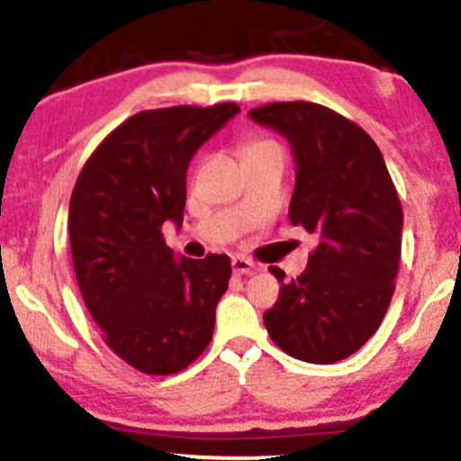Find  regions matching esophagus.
<instances>
[{"label":"esophagus","mask_w":461,"mask_h":461,"mask_svg":"<svg viewBox=\"0 0 461 461\" xmlns=\"http://www.w3.org/2000/svg\"><path fill=\"white\" fill-rule=\"evenodd\" d=\"M231 269H234L236 276H247V274H254L256 265L251 260L243 258V256H234L231 258Z\"/></svg>","instance_id":"obj_1"}]
</instances>
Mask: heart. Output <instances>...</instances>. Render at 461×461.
<instances>
[{
    "mask_svg": "<svg viewBox=\"0 0 461 461\" xmlns=\"http://www.w3.org/2000/svg\"><path fill=\"white\" fill-rule=\"evenodd\" d=\"M271 149H276V152H283V148H280L276 141H271V139H251V141H247L243 145V158L251 157V154L271 152Z\"/></svg>",
    "mask_w": 461,
    "mask_h": 461,
    "instance_id": "b5f03b06",
    "label": "heart"
}]
</instances>
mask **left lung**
Listing matches in <instances>:
<instances>
[{
    "mask_svg": "<svg viewBox=\"0 0 461 461\" xmlns=\"http://www.w3.org/2000/svg\"><path fill=\"white\" fill-rule=\"evenodd\" d=\"M249 116L292 143L298 169L289 221L318 239L298 278L269 267L283 285L265 327L295 360H345L377 331L393 298L400 196L380 148L347 116L309 101H276Z\"/></svg>",
    "mask_w": 461,
    "mask_h": 461,
    "instance_id": "8db88e82",
    "label": "left lung"
}]
</instances>
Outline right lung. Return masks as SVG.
<instances>
[{"label": "right lung", "instance_id": "obj_1", "mask_svg": "<svg viewBox=\"0 0 461 461\" xmlns=\"http://www.w3.org/2000/svg\"><path fill=\"white\" fill-rule=\"evenodd\" d=\"M239 110L227 101L132 114L90 154L72 190L68 231L81 298L105 345L148 375L183 371L214 333L230 256L176 260L161 230L183 222L194 152Z\"/></svg>", "mask_w": 461, "mask_h": 461}]
</instances>
